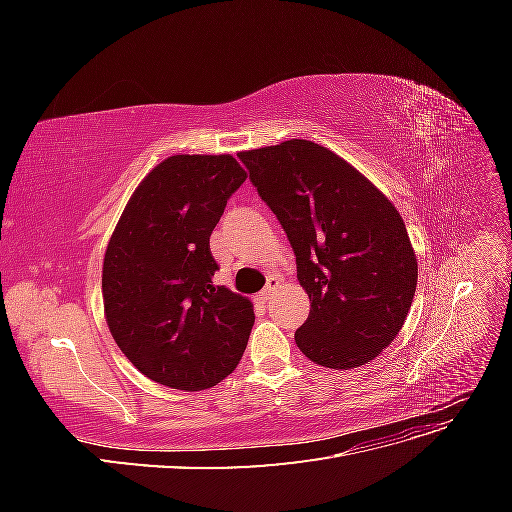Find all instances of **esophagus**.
<instances>
[{
    "label": "esophagus",
    "mask_w": 512,
    "mask_h": 512,
    "mask_svg": "<svg viewBox=\"0 0 512 512\" xmlns=\"http://www.w3.org/2000/svg\"><path fill=\"white\" fill-rule=\"evenodd\" d=\"M280 284H282L280 277H269V282H267L265 290H262V292L258 294V303H267V301L271 299V294H273L277 288H280Z\"/></svg>",
    "instance_id": "34e87169"
}]
</instances>
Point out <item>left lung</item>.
Returning a JSON list of instances; mask_svg holds the SVG:
<instances>
[{"label": "left lung", "mask_w": 512, "mask_h": 512, "mask_svg": "<svg viewBox=\"0 0 512 512\" xmlns=\"http://www.w3.org/2000/svg\"><path fill=\"white\" fill-rule=\"evenodd\" d=\"M258 196L297 256L309 316L297 346L322 367L352 369L389 346L410 312L418 265L399 211L344 158L312 141L241 151Z\"/></svg>", "instance_id": "1"}]
</instances>
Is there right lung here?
<instances>
[{"label":"right lung","instance_id":"add662e5","mask_svg":"<svg viewBox=\"0 0 512 512\" xmlns=\"http://www.w3.org/2000/svg\"><path fill=\"white\" fill-rule=\"evenodd\" d=\"M247 173L232 156H173L128 200L102 267L104 314L130 363L170 389L203 391L235 371L252 303L213 284L209 237Z\"/></svg>","mask_w":512,"mask_h":512}]
</instances>
